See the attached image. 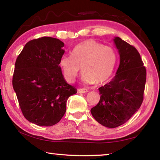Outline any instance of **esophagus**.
Wrapping results in <instances>:
<instances>
[{
	"label": "esophagus",
	"instance_id": "esophagus-1",
	"mask_svg": "<svg viewBox=\"0 0 160 160\" xmlns=\"http://www.w3.org/2000/svg\"><path fill=\"white\" fill-rule=\"evenodd\" d=\"M78 92L80 93H87L88 91L86 89H84V88H78Z\"/></svg>",
	"mask_w": 160,
	"mask_h": 160
}]
</instances>
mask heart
<instances>
[{"label": "heart", "instance_id": "obj_1", "mask_svg": "<svg viewBox=\"0 0 160 160\" xmlns=\"http://www.w3.org/2000/svg\"><path fill=\"white\" fill-rule=\"evenodd\" d=\"M71 54L72 57L63 56L59 60L63 77L68 82H74L81 67L83 82L102 84L111 77L117 61L114 48L93 40L78 44Z\"/></svg>", "mask_w": 160, "mask_h": 160}]
</instances>
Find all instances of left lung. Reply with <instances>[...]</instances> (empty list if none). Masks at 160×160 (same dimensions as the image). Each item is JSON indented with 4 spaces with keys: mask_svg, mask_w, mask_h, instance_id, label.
<instances>
[{
    "mask_svg": "<svg viewBox=\"0 0 160 160\" xmlns=\"http://www.w3.org/2000/svg\"><path fill=\"white\" fill-rule=\"evenodd\" d=\"M120 54L115 77L98 88L101 98L91 109L93 117L105 127L114 128L126 122L142 105L146 68L135 47L118 37L114 39Z\"/></svg>",
    "mask_w": 160,
    "mask_h": 160,
    "instance_id": "left-lung-1",
    "label": "left lung"
}]
</instances>
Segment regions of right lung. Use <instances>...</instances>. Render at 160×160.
Masks as SVG:
<instances>
[{
  "mask_svg": "<svg viewBox=\"0 0 160 160\" xmlns=\"http://www.w3.org/2000/svg\"><path fill=\"white\" fill-rule=\"evenodd\" d=\"M64 42L50 37L30 40L18 55L12 76L23 116L40 126H52L62 118L67 99L77 93L67 83L59 67Z\"/></svg>",
  "mask_w": 160,
  "mask_h": 160,
  "instance_id": "right-lung-1",
  "label": "right lung"
}]
</instances>
